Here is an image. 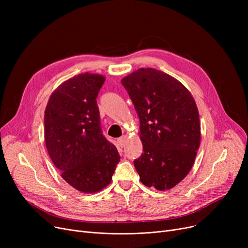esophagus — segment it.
<instances>
[{
  "label": "esophagus",
  "instance_id": "34e87169",
  "mask_svg": "<svg viewBox=\"0 0 248 248\" xmlns=\"http://www.w3.org/2000/svg\"><path fill=\"white\" fill-rule=\"evenodd\" d=\"M125 140H126V137H125V136H123L122 138L117 139V144H119V146H120L121 148H123V147L124 146Z\"/></svg>",
  "mask_w": 248,
  "mask_h": 248
}]
</instances>
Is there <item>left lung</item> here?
I'll list each match as a JSON object with an SVG mask.
<instances>
[{
  "label": "left lung",
  "mask_w": 248,
  "mask_h": 248,
  "mask_svg": "<svg viewBox=\"0 0 248 248\" xmlns=\"http://www.w3.org/2000/svg\"><path fill=\"white\" fill-rule=\"evenodd\" d=\"M140 117V157L134 161L147 187L170 190L190 172L200 146L199 111L190 91L173 76L140 68L122 79Z\"/></svg>",
  "instance_id": "left-lung-1"
}]
</instances>
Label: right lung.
I'll return each mask as SVG.
<instances>
[{
  "label": "right lung",
  "instance_id": "1",
  "mask_svg": "<svg viewBox=\"0 0 248 248\" xmlns=\"http://www.w3.org/2000/svg\"><path fill=\"white\" fill-rule=\"evenodd\" d=\"M104 81L103 75L89 72L69 78L52 93L44 115L52 162L70 186L87 194L110 183L121 159L101 133L96 97Z\"/></svg>",
  "mask_w": 248,
  "mask_h": 248
}]
</instances>
